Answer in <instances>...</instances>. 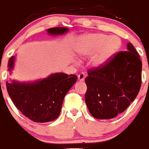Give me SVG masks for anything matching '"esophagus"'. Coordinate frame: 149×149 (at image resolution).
I'll return each mask as SVG.
<instances>
[{
    "label": "esophagus",
    "mask_w": 149,
    "mask_h": 149,
    "mask_svg": "<svg viewBox=\"0 0 149 149\" xmlns=\"http://www.w3.org/2000/svg\"><path fill=\"white\" fill-rule=\"evenodd\" d=\"M78 80H80V81H83L85 78V76L84 73H80V74L78 75Z\"/></svg>",
    "instance_id": "esophagus-1"
}]
</instances>
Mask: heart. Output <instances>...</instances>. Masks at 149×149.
<instances>
[{
    "label": "heart",
    "mask_w": 149,
    "mask_h": 149,
    "mask_svg": "<svg viewBox=\"0 0 149 149\" xmlns=\"http://www.w3.org/2000/svg\"><path fill=\"white\" fill-rule=\"evenodd\" d=\"M122 46L118 36L104 33H92L83 36L76 47V51L82 57L95 55L91 59L93 67L99 68L118 53Z\"/></svg>",
    "instance_id": "1"
}]
</instances>
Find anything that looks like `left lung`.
Masks as SVG:
<instances>
[{"label": "left lung", "mask_w": 149, "mask_h": 149, "mask_svg": "<svg viewBox=\"0 0 149 149\" xmlns=\"http://www.w3.org/2000/svg\"><path fill=\"white\" fill-rule=\"evenodd\" d=\"M141 69L139 54L128 42L127 51L118 53L102 67L90 70L85 100L91 115L111 119L126 110L139 92Z\"/></svg>", "instance_id": "1"}]
</instances>
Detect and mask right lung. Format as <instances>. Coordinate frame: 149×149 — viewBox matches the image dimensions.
<instances>
[{"label": "right lung", "instance_id": "right-lung-1", "mask_svg": "<svg viewBox=\"0 0 149 149\" xmlns=\"http://www.w3.org/2000/svg\"><path fill=\"white\" fill-rule=\"evenodd\" d=\"M49 36L66 34L69 29L51 28L46 30ZM16 56H12L8 64L10 75L15 68ZM78 79L76 75L52 73L42 79L19 82L12 80L6 83L12 101L25 116L36 123H47L57 119L61 112L65 95Z\"/></svg>", "mask_w": 149, "mask_h": 149}]
</instances>
